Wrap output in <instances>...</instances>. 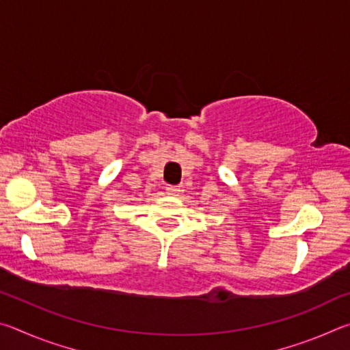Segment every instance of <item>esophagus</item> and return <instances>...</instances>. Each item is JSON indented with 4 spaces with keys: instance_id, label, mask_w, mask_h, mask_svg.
<instances>
[{
    "instance_id": "1",
    "label": "esophagus",
    "mask_w": 350,
    "mask_h": 350,
    "mask_svg": "<svg viewBox=\"0 0 350 350\" xmlns=\"http://www.w3.org/2000/svg\"><path fill=\"white\" fill-rule=\"evenodd\" d=\"M167 193L171 194V196H176V194L179 193V187H176V185H167Z\"/></svg>"
}]
</instances>
